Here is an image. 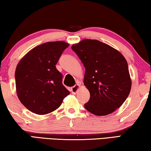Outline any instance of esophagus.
Instances as JSON below:
<instances>
[{
  "label": "esophagus",
  "mask_w": 151,
  "mask_h": 151,
  "mask_svg": "<svg viewBox=\"0 0 151 151\" xmlns=\"http://www.w3.org/2000/svg\"><path fill=\"white\" fill-rule=\"evenodd\" d=\"M79 88H80V85H76L74 86H73V87L71 88V92H72V93L76 94V93H77V91H78Z\"/></svg>",
  "instance_id": "1"
}]
</instances>
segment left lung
<instances>
[{
	"instance_id": "obj_1",
	"label": "left lung",
	"mask_w": 151,
	"mask_h": 151,
	"mask_svg": "<svg viewBox=\"0 0 151 151\" xmlns=\"http://www.w3.org/2000/svg\"><path fill=\"white\" fill-rule=\"evenodd\" d=\"M71 48L85 68L84 85L91 95L85 109L97 116L115 111L131 89L129 67L123 55L97 40H83Z\"/></svg>"
}]
</instances>
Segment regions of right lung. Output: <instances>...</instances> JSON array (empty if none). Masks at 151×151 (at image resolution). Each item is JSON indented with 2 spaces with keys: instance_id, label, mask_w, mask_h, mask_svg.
I'll use <instances>...</instances> for the list:
<instances>
[{
  "instance_id": "add662e5",
  "label": "right lung",
  "mask_w": 151,
  "mask_h": 151,
  "mask_svg": "<svg viewBox=\"0 0 151 151\" xmlns=\"http://www.w3.org/2000/svg\"><path fill=\"white\" fill-rule=\"evenodd\" d=\"M69 45L48 42L30 50L18 63L15 82L18 97L30 111L46 114L55 111L70 92L63 85L56 65Z\"/></svg>"
}]
</instances>
